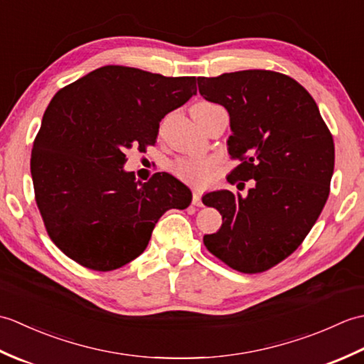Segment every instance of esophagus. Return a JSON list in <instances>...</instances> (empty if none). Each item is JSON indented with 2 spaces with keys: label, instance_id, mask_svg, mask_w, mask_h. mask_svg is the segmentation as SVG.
<instances>
[{
  "label": "esophagus",
  "instance_id": "1",
  "mask_svg": "<svg viewBox=\"0 0 364 364\" xmlns=\"http://www.w3.org/2000/svg\"><path fill=\"white\" fill-rule=\"evenodd\" d=\"M192 205H194V206H203L202 196H200V191H194V194H192Z\"/></svg>",
  "mask_w": 364,
  "mask_h": 364
}]
</instances>
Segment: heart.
<instances>
[{
	"instance_id": "obj_1",
	"label": "heart",
	"mask_w": 364,
	"mask_h": 364,
	"mask_svg": "<svg viewBox=\"0 0 364 364\" xmlns=\"http://www.w3.org/2000/svg\"><path fill=\"white\" fill-rule=\"evenodd\" d=\"M210 106H213V103L198 102L192 106L191 111L203 109V107H210ZM172 170L173 173L183 181L192 183V184H203L206 183L208 176H210L211 162L205 158H186V159L176 161Z\"/></svg>"
}]
</instances>
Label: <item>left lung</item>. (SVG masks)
<instances>
[{
	"mask_svg": "<svg viewBox=\"0 0 364 364\" xmlns=\"http://www.w3.org/2000/svg\"><path fill=\"white\" fill-rule=\"evenodd\" d=\"M198 92L230 114L228 181L245 196L215 191L202 200L222 215L205 235L210 253L242 274H259L296 252L330 194L335 144L313 97L291 76L242 70L198 78Z\"/></svg>",
	"mask_w": 364,
	"mask_h": 364,
	"instance_id": "1",
	"label": "left lung"
}]
</instances>
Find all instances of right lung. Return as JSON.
I'll return each mask as SVG.
<instances>
[{
	"mask_svg": "<svg viewBox=\"0 0 364 364\" xmlns=\"http://www.w3.org/2000/svg\"><path fill=\"white\" fill-rule=\"evenodd\" d=\"M196 76L105 65L60 89L31 153L36 203L51 241L78 264L109 272L149 245L166 211L192 194L166 172L136 181L127 151L154 145L159 122L197 94Z\"/></svg>",
	"mask_w": 364,
	"mask_h": 364,
	"instance_id": "1",
	"label": "right lung"
}]
</instances>
